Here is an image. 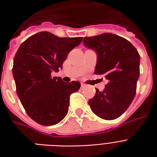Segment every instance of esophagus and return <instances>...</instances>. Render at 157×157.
Segmentation results:
<instances>
[{"label":"esophagus","mask_w":157,"mask_h":157,"mask_svg":"<svg viewBox=\"0 0 157 157\" xmlns=\"http://www.w3.org/2000/svg\"><path fill=\"white\" fill-rule=\"evenodd\" d=\"M86 84H84V83H82V87L83 88V87H86Z\"/></svg>","instance_id":"34e87169"}]
</instances>
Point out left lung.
<instances>
[{
    "label": "left lung",
    "mask_w": 157,
    "mask_h": 157,
    "mask_svg": "<svg viewBox=\"0 0 157 157\" xmlns=\"http://www.w3.org/2000/svg\"><path fill=\"white\" fill-rule=\"evenodd\" d=\"M83 43L98 54L94 73L103 75L109 82L102 92L96 89L89 105L100 118L115 119L127 110L135 98L140 75V55L127 39L109 33L85 37Z\"/></svg>",
    "instance_id": "obj_1"
}]
</instances>
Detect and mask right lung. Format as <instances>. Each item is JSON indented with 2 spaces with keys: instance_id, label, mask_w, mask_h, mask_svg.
Listing matches in <instances>:
<instances>
[{
  "instance_id": "1",
  "label": "right lung",
  "mask_w": 157,
  "mask_h": 157,
  "mask_svg": "<svg viewBox=\"0 0 157 157\" xmlns=\"http://www.w3.org/2000/svg\"><path fill=\"white\" fill-rule=\"evenodd\" d=\"M82 41V37L59 38L40 32L26 39L16 53L12 74L17 94L28 115L39 124H56L67 114L70 97L81 83L62 82L51 72L62 68L67 54Z\"/></svg>"
}]
</instances>
